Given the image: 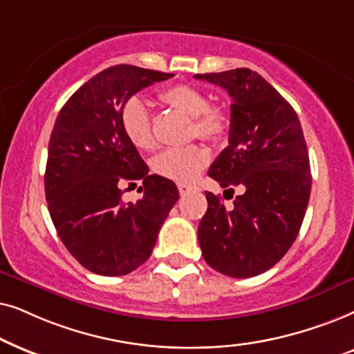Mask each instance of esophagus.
Instances as JSON below:
<instances>
[{
	"label": "esophagus",
	"instance_id": "obj_1",
	"mask_svg": "<svg viewBox=\"0 0 354 354\" xmlns=\"http://www.w3.org/2000/svg\"><path fill=\"white\" fill-rule=\"evenodd\" d=\"M194 189H196V187H192V186H187V185H178V191H180V194H181V196L189 194V192H192Z\"/></svg>",
	"mask_w": 354,
	"mask_h": 354
}]
</instances>
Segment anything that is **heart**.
<instances>
[{
  "label": "heart",
  "instance_id": "obj_1",
  "mask_svg": "<svg viewBox=\"0 0 354 354\" xmlns=\"http://www.w3.org/2000/svg\"><path fill=\"white\" fill-rule=\"evenodd\" d=\"M160 100L183 115L192 118V134L197 138L216 142L228 131V113L221 105H207V97L199 88L176 84L160 92ZM121 128L136 149L149 150L153 147V134L150 116L142 102L129 100L122 106ZM209 163V153L199 145L167 149L153 160V169L160 176L176 183H192Z\"/></svg>",
  "mask_w": 354,
  "mask_h": 354
}]
</instances>
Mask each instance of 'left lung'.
I'll use <instances>...</instances> for the list:
<instances>
[{"instance_id": "left-lung-1", "label": "left lung", "mask_w": 354, "mask_h": 354, "mask_svg": "<svg viewBox=\"0 0 354 354\" xmlns=\"http://www.w3.org/2000/svg\"><path fill=\"white\" fill-rule=\"evenodd\" d=\"M194 77L232 97L228 147L209 176L232 197L241 189L232 210L205 192L209 207L197 230L202 256L223 275L249 279L275 266L299 233L313 181L304 134L293 106L256 71Z\"/></svg>"}]
</instances>
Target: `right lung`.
Here are the masks:
<instances>
[{
  "label": "right lung",
  "mask_w": 354,
  "mask_h": 354,
  "mask_svg": "<svg viewBox=\"0 0 354 354\" xmlns=\"http://www.w3.org/2000/svg\"><path fill=\"white\" fill-rule=\"evenodd\" d=\"M173 75L111 66L75 91L55 121L45 169L50 216L66 249L98 275H126L142 266L180 197L173 181L149 174L121 128L126 102ZM138 180L145 197L126 205L124 187Z\"/></svg>",
  "instance_id": "add662e5"
}]
</instances>
